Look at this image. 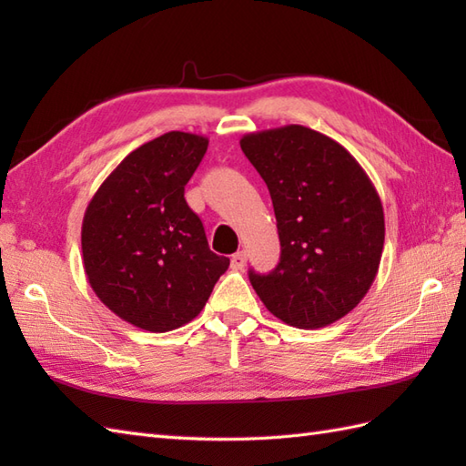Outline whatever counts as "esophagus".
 <instances>
[{
    "mask_svg": "<svg viewBox=\"0 0 466 466\" xmlns=\"http://www.w3.org/2000/svg\"><path fill=\"white\" fill-rule=\"evenodd\" d=\"M246 260H248V256H246V252H244V250L236 252V254L232 256V260H230V264H232V270H244Z\"/></svg>",
    "mask_w": 466,
    "mask_h": 466,
    "instance_id": "obj_1",
    "label": "esophagus"
}]
</instances>
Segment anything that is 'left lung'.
Instances as JSON below:
<instances>
[{
	"mask_svg": "<svg viewBox=\"0 0 466 466\" xmlns=\"http://www.w3.org/2000/svg\"><path fill=\"white\" fill-rule=\"evenodd\" d=\"M242 152L268 186L280 238L270 274L250 270L266 309L322 329L359 306L379 272L384 212L362 166L332 137L299 124L246 134Z\"/></svg>",
	"mask_w": 466,
	"mask_h": 466,
	"instance_id": "obj_1",
	"label": "left lung"
}]
</instances>
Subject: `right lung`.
<instances>
[{"label":"right lung","mask_w":466,"mask_h":466,"mask_svg":"<svg viewBox=\"0 0 466 466\" xmlns=\"http://www.w3.org/2000/svg\"><path fill=\"white\" fill-rule=\"evenodd\" d=\"M208 137L167 132L117 164L86 208L87 282L107 309L147 332L196 319L230 260L210 250L184 186Z\"/></svg>","instance_id":"add662e5"}]
</instances>
